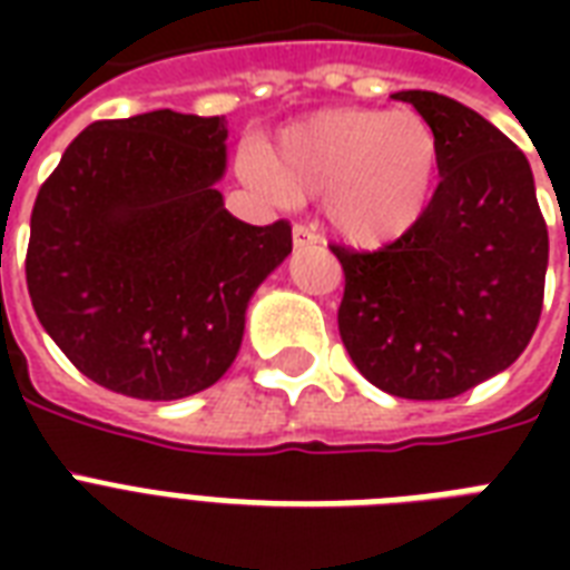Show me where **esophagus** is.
I'll return each instance as SVG.
<instances>
[{
  "instance_id": "obj_1",
  "label": "esophagus",
  "mask_w": 570,
  "mask_h": 570,
  "mask_svg": "<svg viewBox=\"0 0 570 570\" xmlns=\"http://www.w3.org/2000/svg\"><path fill=\"white\" fill-rule=\"evenodd\" d=\"M320 242V236L311 230V227H304V224H295L293 227V245L295 248H311V245H316Z\"/></svg>"
}]
</instances>
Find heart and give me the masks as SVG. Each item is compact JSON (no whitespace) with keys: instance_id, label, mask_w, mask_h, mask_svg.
Returning <instances> with one entry per match:
<instances>
[{"instance_id":"heart-1","label":"heart","mask_w":570,"mask_h":570,"mask_svg":"<svg viewBox=\"0 0 570 570\" xmlns=\"http://www.w3.org/2000/svg\"><path fill=\"white\" fill-rule=\"evenodd\" d=\"M245 174L277 200L322 197L325 222L355 248H384L423 222L441 183V138L411 109H322L250 147Z\"/></svg>"}]
</instances>
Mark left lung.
Here are the masks:
<instances>
[{
	"mask_svg": "<svg viewBox=\"0 0 570 570\" xmlns=\"http://www.w3.org/2000/svg\"><path fill=\"white\" fill-rule=\"evenodd\" d=\"M441 138V183L414 230L387 248L337 254L340 337L370 384L452 399L503 373L539 325L548 224L527 156L464 102L396 91Z\"/></svg>",
	"mask_w": 570,
	"mask_h": 570,
	"instance_id": "8db88e82",
	"label": "left lung"
}]
</instances>
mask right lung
Wrapping results in <instances>:
<instances>
[{"label":"right lung","instance_id":"add662e5","mask_svg":"<svg viewBox=\"0 0 570 570\" xmlns=\"http://www.w3.org/2000/svg\"><path fill=\"white\" fill-rule=\"evenodd\" d=\"M227 124L159 109L70 141L31 209L26 284L40 325L102 387L171 402L239 355L257 286L293 250L286 222L224 209Z\"/></svg>","mask_w":570,"mask_h":570}]
</instances>
